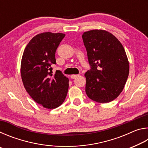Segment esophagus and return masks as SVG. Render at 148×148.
Returning <instances> with one entry per match:
<instances>
[{
	"label": "esophagus",
	"mask_w": 148,
	"mask_h": 148,
	"mask_svg": "<svg viewBox=\"0 0 148 148\" xmlns=\"http://www.w3.org/2000/svg\"><path fill=\"white\" fill-rule=\"evenodd\" d=\"M79 74H72V75H71V77L72 79H74V78H76V77H77V76H79Z\"/></svg>",
	"instance_id": "1"
}]
</instances>
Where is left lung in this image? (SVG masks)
Masks as SVG:
<instances>
[{"label": "left lung", "instance_id": "1", "mask_svg": "<svg viewBox=\"0 0 148 148\" xmlns=\"http://www.w3.org/2000/svg\"><path fill=\"white\" fill-rule=\"evenodd\" d=\"M82 38L91 68L85 74L87 97L99 103L114 101L123 89L129 73L123 46L103 30L85 32Z\"/></svg>", "mask_w": 148, "mask_h": 148}]
</instances>
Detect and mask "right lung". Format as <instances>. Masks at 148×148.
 Listing matches in <instances>:
<instances>
[{
  "label": "right lung",
  "mask_w": 148,
  "mask_h": 148,
  "mask_svg": "<svg viewBox=\"0 0 148 148\" xmlns=\"http://www.w3.org/2000/svg\"><path fill=\"white\" fill-rule=\"evenodd\" d=\"M64 36L49 32L37 34L22 56L21 75L25 88L35 102L47 109L61 105L68 92L69 79L60 71L53 75L51 67L56 64V50Z\"/></svg>",
  "instance_id": "add662e5"
}]
</instances>
